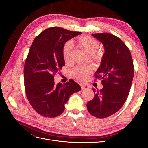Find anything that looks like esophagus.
<instances>
[{"mask_svg": "<svg viewBox=\"0 0 148 148\" xmlns=\"http://www.w3.org/2000/svg\"><path fill=\"white\" fill-rule=\"evenodd\" d=\"M81 88L82 89H85L89 88V86L86 84H81Z\"/></svg>", "mask_w": 148, "mask_h": 148, "instance_id": "34e87169", "label": "esophagus"}]
</instances>
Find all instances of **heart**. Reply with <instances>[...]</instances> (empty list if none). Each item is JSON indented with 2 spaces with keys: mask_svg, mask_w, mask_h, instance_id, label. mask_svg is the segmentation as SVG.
Here are the masks:
<instances>
[{
  "mask_svg": "<svg viewBox=\"0 0 148 148\" xmlns=\"http://www.w3.org/2000/svg\"><path fill=\"white\" fill-rule=\"evenodd\" d=\"M77 45L88 53L93 60H98L101 58V53L96 50L99 47V42L96 39L88 35L79 37L77 40ZM62 56L65 64H70L72 61L71 46L69 43H66L62 49ZM93 71L92 66H78L73 70V76L78 80L83 81Z\"/></svg>",
  "mask_w": 148,
  "mask_h": 148,
  "instance_id": "b5f03b06",
  "label": "heart"
}]
</instances>
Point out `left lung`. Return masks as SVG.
<instances>
[{"instance_id":"left-lung-1","label":"left lung","mask_w":148,"mask_h":148,"mask_svg":"<svg viewBox=\"0 0 148 148\" xmlns=\"http://www.w3.org/2000/svg\"><path fill=\"white\" fill-rule=\"evenodd\" d=\"M92 36L105 49L101 66L95 75L102 80L103 88L92 89L95 95L87 103V109L94 117L103 119L117 112L127 101L135 69L130 51L119 38L108 33Z\"/></svg>"}]
</instances>
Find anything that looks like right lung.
<instances>
[{
    "instance_id": "1",
    "label": "right lung",
    "mask_w": 148,
    "mask_h": 148,
    "mask_svg": "<svg viewBox=\"0 0 148 148\" xmlns=\"http://www.w3.org/2000/svg\"><path fill=\"white\" fill-rule=\"evenodd\" d=\"M81 33L54 26L42 31L31 44L24 66L25 89L31 106L44 117L60 115L70 96L81 89L72 79L54 83L55 75L65 65L64 44Z\"/></svg>"
}]
</instances>
